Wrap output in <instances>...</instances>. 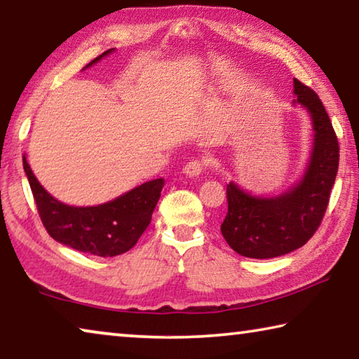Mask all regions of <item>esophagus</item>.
I'll list each match as a JSON object with an SVG mask.
<instances>
[{"label":"esophagus","instance_id":"34e87169","mask_svg":"<svg viewBox=\"0 0 359 359\" xmlns=\"http://www.w3.org/2000/svg\"><path fill=\"white\" fill-rule=\"evenodd\" d=\"M205 166H208V160H204V158H193V160H190L185 165L184 172L190 175V177H196V175L204 171Z\"/></svg>","mask_w":359,"mask_h":359}]
</instances>
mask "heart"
<instances>
[{"mask_svg": "<svg viewBox=\"0 0 359 359\" xmlns=\"http://www.w3.org/2000/svg\"><path fill=\"white\" fill-rule=\"evenodd\" d=\"M137 155H144L145 154V151H147V144H142V145H139V147H137Z\"/></svg>", "mask_w": 359, "mask_h": 359, "instance_id": "obj_1", "label": "heart"}]
</instances>
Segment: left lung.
Segmentation results:
<instances>
[{
  "mask_svg": "<svg viewBox=\"0 0 359 359\" xmlns=\"http://www.w3.org/2000/svg\"><path fill=\"white\" fill-rule=\"evenodd\" d=\"M294 93L312 115L315 139L302 180L276 198H257L231 182L228 214L222 234L247 258H274L302 247L323 220L339 168V142L323 102L311 87L294 79Z\"/></svg>",
  "mask_w": 359,
  "mask_h": 359,
  "instance_id": "obj_1",
  "label": "left lung"
}]
</instances>
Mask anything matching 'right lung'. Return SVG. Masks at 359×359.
I'll return each instance as SVG.
<instances>
[{
  "instance_id": "add662e5",
  "label": "right lung",
  "mask_w": 359,
  "mask_h": 359,
  "mask_svg": "<svg viewBox=\"0 0 359 359\" xmlns=\"http://www.w3.org/2000/svg\"><path fill=\"white\" fill-rule=\"evenodd\" d=\"M95 58L93 65L107 55ZM87 65V66H90ZM23 169L32 187L41 222L47 233L60 244L96 257H115L136 245L160 199L165 180L155 179L133 188L111 203L93 208H72L57 201L42 187L23 156Z\"/></svg>"
}]
</instances>
